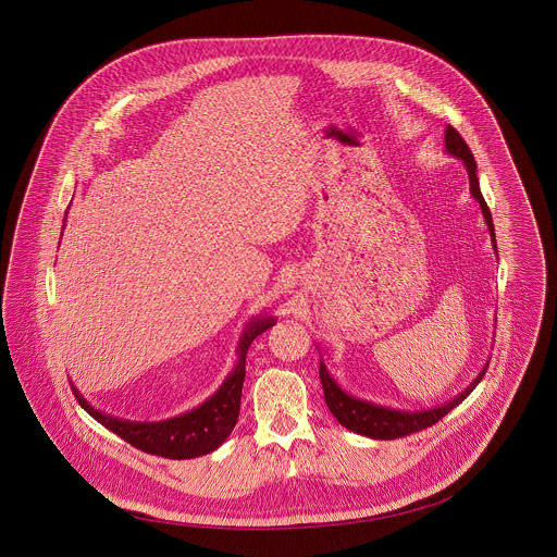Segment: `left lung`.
Returning <instances> with one entry per match:
<instances>
[{"mask_svg": "<svg viewBox=\"0 0 557 557\" xmlns=\"http://www.w3.org/2000/svg\"><path fill=\"white\" fill-rule=\"evenodd\" d=\"M446 152L457 157L459 160H463V164L468 169V175H470L472 197L480 203L482 216L486 221L491 242H493V250H497L493 219H491L488 206H486V201H484V197L480 193V186H478L476 160H474L472 150L468 148V144L463 141V137L453 126L446 128ZM484 373H486V367L478 373L476 380L459 397H455L453 400L440 405V407L422 409V411H400V409H391V407H384V405H375L371 400L349 397L345 391H341V386L327 373L323 360H319V377H321V386H323V398H325V405L332 411V416L345 429H349L354 433H360V435H367V437H373V440H397V437L418 433V431H422L426 426H433L450 409H455L461 400L470 397V393L476 388L480 380L484 377Z\"/></svg>", "mask_w": 557, "mask_h": 557, "instance_id": "left-lung-1", "label": "left lung"}]
</instances>
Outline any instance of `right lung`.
I'll use <instances>...</instances> for the list:
<instances>
[{
  "instance_id": "obj_1",
  "label": "right lung",
  "mask_w": 557,
  "mask_h": 557,
  "mask_svg": "<svg viewBox=\"0 0 557 557\" xmlns=\"http://www.w3.org/2000/svg\"><path fill=\"white\" fill-rule=\"evenodd\" d=\"M270 325H274V319H252L238 343V362L234 371L227 375L223 386L201 403L199 407L169 418L160 422H133L107 416L98 409H94L85 398L81 397L79 391L73 388L75 397L79 400L81 407L98 420L102 426L126 440L131 446L157 455L164 459H193L208 455L216 450L234 431L238 422L239 398H242V384L246 375V351L250 343L265 332Z\"/></svg>"
}]
</instances>
